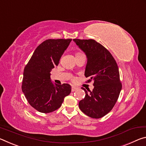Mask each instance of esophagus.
<instances>
[{
    "label": "esophagus",
    "instance_id": "34e87169",
    "mask_svg": "<svg viewBox=\"0 0 146 146\" xmlns=\"http://www.w3.org/2000/svg\"><path fill=\"white\" fill-rule=\"evenodd\" d=\"M72 92H74L76 91V90H77V88L75 87H72Z\"/></svg>",
    "mask_w": 146,
    "mask_h": 146
}]
</instances>
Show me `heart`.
Instances as JSON below:
<instances>
[{
    "mask_svg": "<svg viewBox=\"0 0 146 146\" xmlns=\"http://www.w3.org/2000/svg\"><path fill=\"white\" fill-rule=\"evenodd\" d=\"M82 54V53H80V52H77V53L76 54V55H77V54ZM72 80H73V81H74V80H75V79H74V78H73V79H72Z\"/></svg>",
    "mask_w": 146,
    "mask_h": 146,
    "instance_id": "1",
    "label": "heart"
}]
</instances>
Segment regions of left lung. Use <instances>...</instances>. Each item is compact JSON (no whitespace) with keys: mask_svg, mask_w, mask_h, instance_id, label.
I'll return each mask as SVG.
<instances>
[{"mask_svg":"<svg viewBox=\"0 0 146 146\" xmlns=\"http://www.w3.org/2000/svg\"><path fill=\"white\" fill-rule=\"evenodd\" d=\"M74 40L87 57L85 76L89 79L85 82L92 81L94 86L92 91L82 88L85 96L79 102V107L90 118H100L113 108L122 87L118 64L108 50L95 40Z\"/></svg>","mask_w":146,"mask_h":146,"instance_id":"left-lung-1","label":"left lung"}]
</instances>
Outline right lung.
Segmentation results:
<instances>
[{"label": "right lung", "mask_w": 146, "mask_h": 146, "mask_svg": "<svg viewBox=\"0 0 146 146\" xmlns=\"http://www.w3.org/2000/svg\"><path fill=\"white\" fill-rule=\"evenodd\" d=\"M71 40H44L35 50L24 69L22 90L30 106L40 113H49L59 109L71 92L70 85H54L50 80V71L58 65Z\"/></svg>", "instance_id": "add662e5"}]
</instances>
